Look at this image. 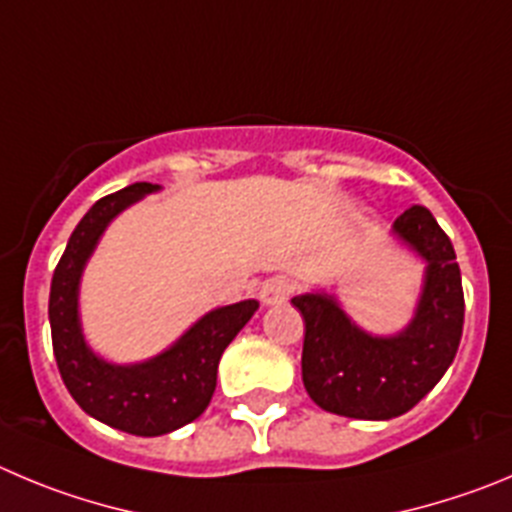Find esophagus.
I'll return each mask as SVG.
<instances>
[{
    "label": "esophagus",
    "instance_id": "obj_1",
    "mask_svg": "<svg viewBox=\"0 0 512 512\" xmlns=\"http://www.w3.org/2000/svg\"><path fill=\"white\" fill-rule=\"evenodd\" d=\"M290 293H293V280L285 278V275H275V278H270L262 285L260 300L265 305H278L283 300H288Z\"/></svg>",
    "mask_w": 512,
    "mask_h": 512
}]
</instances>
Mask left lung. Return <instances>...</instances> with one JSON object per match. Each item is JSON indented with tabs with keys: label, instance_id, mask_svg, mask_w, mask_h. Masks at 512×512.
<instances>
[{
	"label": "left lung",
	"instance_id": "8db88e82",
	"mask_svg": "<svg viewBox=\"0 0 512 512\" xmlns=\"http://www.w3.org/2000/svg\"><path fill=\"white\" fill-rule=\"evenodd\" d=\"M391 232L424 260L414 318L394 336H371L328 293L295 295L305 321L303 384L310 399L351 419H394L437 386L455 361L465 323L455 247L427 207H409Z\"/></svg>",
	"mask_w": 512,
	"mask_h": 512
}]
</instances>
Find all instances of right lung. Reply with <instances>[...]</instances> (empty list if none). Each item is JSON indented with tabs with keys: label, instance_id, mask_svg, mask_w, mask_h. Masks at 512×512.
Segmentation results:
<instances>
[{
	"label": "right lung",
	"instance_id": "1",
	"mask_svg": "<svg viewBox=\"0 0 512 512\" xmlns=\"http://www.w3.org/2000/svg\"><path fill=\"white\" fill-rule=\"evenodd\" d=\"M159 189V184L136 181L98 199L70 234L50 285L52 351L70 396L93 419L136 437L174 432L209 407L224 348L260 308L257 300H242L209 310L179 341L141 364H111L93 353L85 343L78 313L85 262L105 227L123 209Z\"/></svg>",
	"mask_w": 512,
	"mask_h": 512
}]
</instances>
